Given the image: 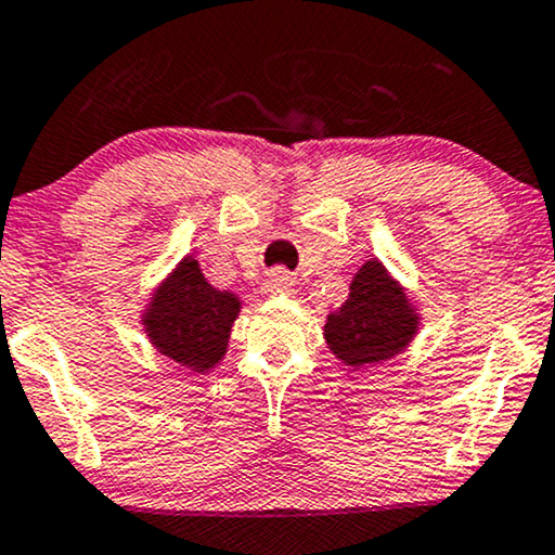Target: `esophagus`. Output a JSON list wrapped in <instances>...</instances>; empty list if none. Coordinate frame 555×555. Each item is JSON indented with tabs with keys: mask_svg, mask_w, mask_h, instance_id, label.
Listing matches in <instances>:
<instances>
[{
	"mask_svg": "<svg viewBox=\"0 0 555 555\" xmlns=\"http://www.w3.org/2000/svg\"><path fill=\"white\" fill-rule=\"evenodd\" d=\"M266 286H269L271 292H289L294 286V276L284 269V266H276V269H271L269 276H266Z\"/></svg>",
	"mask_w": 555,
	"mask_h": 555,
	"instance_id": "esophagus-1",
	"label": "esophagus"
}]
</instances>
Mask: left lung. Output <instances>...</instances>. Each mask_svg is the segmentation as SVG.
Instances as JSON below:
<instances>
[{
	"label": "left lung",
	"instance_id": "obj_1",
	"mask_svg": "<svg viewBox=\"0 0 555 555\" xmlns=\"http://www.w3.org/2000/svg\"><path fill=\"white\" fill-rule=\"evenodd\" d=\"M415 327L417 318L404 292L382 263L369 261L356 273L346 305L327 318L325 340L346 366H371L399 353Z\"/></svg>",
	"mask_w": 555,
	"mask_h": 555
}]
</instances>
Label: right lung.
<instances>
[{
	"instance_id": "add662e5",
	"label": "right lung",
	"mask_w": 555,
	"mask_h": 555,
	"mask_svg": "<svg viewBox=\"0 0 555 555\" xmlns=\"http://www.w3.org/2000/svg\"><path fill=\"white\" fill-rule=\"evenodd\" d=\"M241 301L230 292H217L202 276L199 263L186 258L160 286L145 312L143 325L160 353L192 369H212L228 346L230 325Z\"/></svg>"
}]
</instances>
